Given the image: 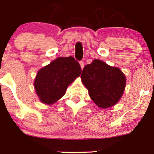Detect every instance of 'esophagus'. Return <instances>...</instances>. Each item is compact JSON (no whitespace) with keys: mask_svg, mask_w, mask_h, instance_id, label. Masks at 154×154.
<instances>
[{"mask_svg":"<svg viewBox=\"0 0 154 154\" xmlns=\"http://www.w3.org/2000/svg\"><path fill=\"white\" fill-rule=\"evenodd\" d=\"M79 64H80V66H81V69H82L84 68V66H85V63H84V61H79Z\"/></svg>","mask_w":154,"mask_h":154,"instance_id":"esophagus-1","label":"esophagus"}]
</instances>
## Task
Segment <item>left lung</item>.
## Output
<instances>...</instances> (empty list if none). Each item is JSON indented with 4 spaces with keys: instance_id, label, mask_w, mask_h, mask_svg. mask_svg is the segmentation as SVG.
<instances>
[{
    "instance_id": "1",
    "label": "left lung",
    "mask_w": 154,
    "mask_h": 154,
    "mask_svg": "<svg viewBox=\"0 0 154 154\" xmlns=\"http://www.w3.org/2000/svg\"><path fill=\"white\" fill-rule=\"evenodd\" d=\"M81 79L91 99L103 109L115 105L122 96L126 85V77L119 68L98 59L84 67Z\"/></svg>"
}]
</instances>
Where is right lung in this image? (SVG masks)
<instances>
[{"label": "right lung", "mask_w": 154, "mask_h": 154, "mask_svg": "<svg viewBox=\"0 0 154 154\" xmlns=\"http://www.w3.org/2000/svg\"><path fill=\"white\" fill-rule=\"evenodd\" d=\"M81 72L80 65L72 56L59 57L40 69L34 82L39 99L48 105L56 103Z\"/></svg>", "instance_id": "add662e5"}]
</instances>
